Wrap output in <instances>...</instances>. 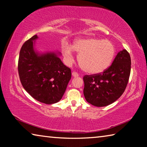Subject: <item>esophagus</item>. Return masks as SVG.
<instances>
[{
	"label": "esophagus",
	"mask_w": 147,
	"mask_h": 147,
	"mask_svg": "<svg viewBox=\"0 0 147 147\" xmlns=\"http://www.w3.org/2000/svg\"><path fill=\"white\" fill-rule=\"evenodd\" d=\"M72 75H73L74 77H77L78 76V74L76 73L75 71H73V73H72Z\"/></svg>",
	"instance_id": "34e87169"
}]
</instances>
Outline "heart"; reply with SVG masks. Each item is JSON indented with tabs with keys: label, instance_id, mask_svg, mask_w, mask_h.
Masks as SVG:
<instances>
[{
	"label": "heart",
	"instance_id": "b5f03b06",
	"mask_svg": "<svg viewBox=\"0 0 147 147\" xmlns=\"http://www.w3.org/2000/svg\"><path fill=\"white\" fill-rule=\"evenodd\" d=\"M73 51L79 54L78 63L81 68L92 74L106 70L112 63L116 53L115 47L109 41L94 38L78 39L72 47L67 44L62 47V54L68 65L74 60Z\"/></svg>",
	"mask_w": 147,
	"mask_h": 147
}]
</instances>
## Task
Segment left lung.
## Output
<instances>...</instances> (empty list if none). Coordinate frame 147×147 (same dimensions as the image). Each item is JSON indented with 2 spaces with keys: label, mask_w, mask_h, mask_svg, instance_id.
Masks as SVG:
<instances>
[{
  "label": "left lung",
  "mask_w": 147,
  "mask_h": 147,
  "mask_svg": "<svg viewBox=\"0 0 147 147\" xmlns=\"http://www.w3.org/2000/svg\"><path fill=\"white\" fill-rule=\"evenodd\" d=\"M130 71V54L123 49L119 52L112 64L106 70L83 77L84 94L87 102L97 107L114 102L125 90Z\"/></svg>",
  "instance_id": "8db88e82"
}]
</instances>
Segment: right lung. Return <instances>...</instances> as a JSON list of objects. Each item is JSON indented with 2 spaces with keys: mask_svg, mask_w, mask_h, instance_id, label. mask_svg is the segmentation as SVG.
Returning <instances> with one entry per match:
<instances>
[{
  "mask_svg": "<svg viewBox=\"0 0 147 147\" xmlns=\"http://www.w3.org/2000/svg\"><path fill=\"white\" fill-rule=\"evenodd\" d=\"M37 38L35 35L21 47L18 61L19 78L34 98L44 104H54L63 96L71 78V70L56 54L38 56L35 53L33 44Z\"/></svg>",
  "mask_w": 147,
  "mask_h": 147,
  "instance_id": "1",
  "label": "right lung"
}]
</instances>
